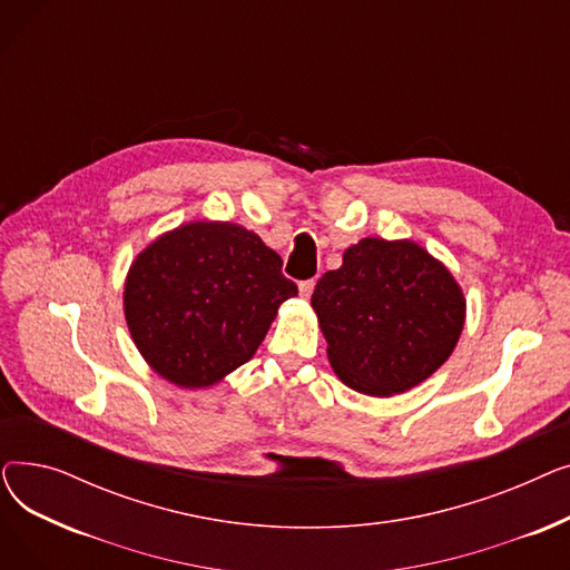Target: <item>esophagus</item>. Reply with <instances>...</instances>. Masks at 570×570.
<instances>
[{"instance_id": "1", "label": "esophagus", "mask_w": 570, "mask_h": 570, "mask_svg": "<svg viewBox=\"0 0 570 570\" xmlns=\"http://www.w3.org/2000/svg\"><path fill=\"white\" fill-rule=\"evenodd\" d=\"M314 286H316V279H305V282H301V295L305 297V301H309V297H312Z\"/></svg>"}]
</instances>
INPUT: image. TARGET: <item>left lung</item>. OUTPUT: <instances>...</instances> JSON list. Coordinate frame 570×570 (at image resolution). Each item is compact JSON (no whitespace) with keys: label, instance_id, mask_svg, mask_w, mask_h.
Returning a JSON list of instances; mask_svg holds the SVG:
<instances>
[{"label":"left lung","instance_id":"1","mask_svg":"<svg viewBox=\"0 0 570 570\" xmlns=\"http://www.w3.org/2000/svg\"><path fill=\"white\" fill-rule=\"evenodd\" d=\"M312 307L337 376L387 397L432 376L464 327V295L448 269L411 239L365 237L325 273Z\"/></svg>","mask_w":570,"mask_h":570}]
</instances>
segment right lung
Masks as SVG:
<instances>
[{"label":"right lung","mask_w":570,"mask_h":570,"mask_svg":"<svg viewBox=\"0 0 570 570\" xmlns=\"http://www.w3.org/2000/svg\"><path fill=\"white\" fill-rule=\"evenodd\" d=\"M295 282L263 239L228 222H191L155 239L125 286L129 333L159 376L205 387L245 365Z\"/></svg>","instance_id":"1"}]
</instances>
